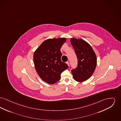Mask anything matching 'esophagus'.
Segmentation results:
<instances>
[{"label":"esophagus","mask_w":121,"mask_h":121,"mask_svg":"<svg viewBox=\"0 0 121 121\" xmlns=\"http://www.w3.org/2000/svg\"><path fill=\"white\" fill-rule=\"evenodd\" d=\"M66 64H68V66H69V61H67V62H66Z\"/></svg>","instance_id":"34e87169"}]
</instances>
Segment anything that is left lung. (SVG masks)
I'll return each instance as SVG.
<instances>
[{
    "instance_id": "obj_1",
    "label": "left lung",
    "mask_w": 121,
    "mask_h": 121,
    "mask_svg": "<svg viewBox=\"0 0 121 121\" xmlns=\"http://www.w3.org/2000/svg\"><path fill=\"white\" fill-rule=\"evenodd\" d=\"M70 42L78 59V66L71 70L73 78L78 82L90 78L95 69L97 64L96 54L91 46L81 39L72 38Z\"/></svg>"
}]
</instances>
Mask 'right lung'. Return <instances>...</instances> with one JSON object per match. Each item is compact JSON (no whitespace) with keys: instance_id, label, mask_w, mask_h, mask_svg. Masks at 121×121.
Listing matches in <instances>:
<instances>
[{"instance_id":"right-lung-1","label":"right lung","mask_w":121,"mask_h":121,"mask_svg":"<svg viewBox=\"0 0 121 121\" xmlns=\"http://www.w3.org/2000/svg\"><path fill=\"white\" fill-rule=\"evenodd\" d=\"M65 38L48 39L35 51L33 61L37 73L44 82L53 84L60 79L62 72L69 68L61 59V48Z\"/></svg>"}]
</instances>
